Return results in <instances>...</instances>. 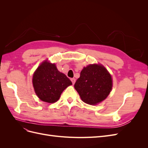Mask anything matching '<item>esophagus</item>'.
<instances>
[{
  "mask_svg": "<svg viewBox=\"0 0 148 148\" xmlns=\"http://www.w3.org/2000/svg\"><path fill=\"white\" fill-rule=\"evenodd\" d=\"M71 82H72V84H74L76 82V79L75 78H71Z\"/></svg>",
  "mask_w": 148,
  "mask_h": 148,
  "instance_id": "34e87169",
  "label": "esophagus"
}]
</instances>
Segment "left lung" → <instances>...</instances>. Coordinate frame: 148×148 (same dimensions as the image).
<instances>
[{
  "label": "left lung",
  "mask_w": 148,
  "mask_h": 148,
  "mask_svg": "<svg viewBox=\"0 0 148 148\" xmlns=\"http://www.w3.org/2000/svg\"><path fill=\"white\" fill-rule=\"evenodd\" d=\"M112 86V75L104 65L99 63L84 66L74 85L81 99L91 106L105 100Z\"/></svg>",
  "instance_id": "left-lung-1"
}]
</instances>
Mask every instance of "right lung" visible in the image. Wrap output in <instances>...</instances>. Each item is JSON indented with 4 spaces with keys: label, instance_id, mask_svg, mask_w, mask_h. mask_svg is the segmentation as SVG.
<instances>
[{
    "label": "right lung",
    "instance_id": "add662e5",
    "mask_svg": "<svg viewBox=\"0 0 148 148\" xmlns=\"http://www.w3.org/2000/svg\"><path fill=\"white\" fill-rule=\"evenodd\" d=\"M36 95L40 100L49 104L57 102L65 89L72 83L58 70L56 64L44 60L34 71L32 78Z\"/></svg>",
    "mask_w": 148,
    "mask_h": 148
}]
</instances>
